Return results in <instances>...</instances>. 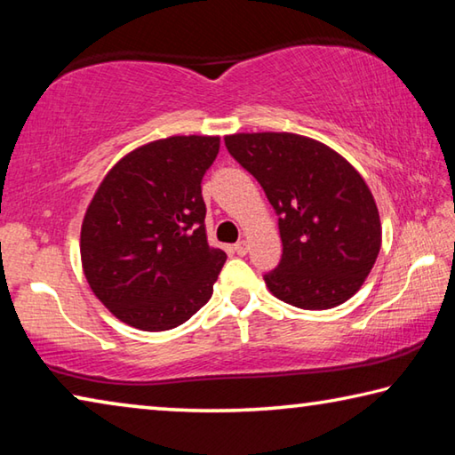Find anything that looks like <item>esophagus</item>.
<instances>
[{"label":"esophagus","mask_w":455,"mask_h":455,"mask_svg":"<svg viewBox=\"0 0 455 455\" xmlns=\"http://www.w3.org/2000/svg\"><path fill=\"white\" fill-rule=\"evenodd\" d=\"M233 251L236 252L238 257H244L246 252H249V244H246V241H238V243L233 246Z\"/></svg>","instance_id":"34e87169"}]
</instances>
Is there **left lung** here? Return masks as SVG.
Returning <instances> with one entry per match:
<instances>
[{
  "instance_id": "obj_1",
  "label": "left lung",
  "mask_w": 455,
  "mask_h": 455,
  "mask_svg": "<svg viewBox=\"0 0 455 455\" xmlns=\"http://www.w3.org/2000/svg\"><path fill=\"white\" fill-rule=\"evenodd\" d=\"M279 217L283 255L265 283L276 299L323 311L355 295L375 265L381 222L365 180L329 146L289 132L225 138Z\"/></svg>"
}]
</instances>
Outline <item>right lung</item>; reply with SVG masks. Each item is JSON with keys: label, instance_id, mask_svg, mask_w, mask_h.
I'll return each instance as SVG.
<instances>
[{"label": "right lung", "instance_id": "1", "mask_svg": "<svg viewBox=\"0 0 455 455\" xmlns=\"http://www.w3.org/2000/svg\"><path fill=\"white\" fill-rule=\"evenodd\" d=\"M217 136H171L130 152L106 174L82 222L84 275L120 321L168 331L212 295L225 251L206 243L203 176Z\"/></svg>", "mask_w": 455, "mask_h": 455}]
</instances>
